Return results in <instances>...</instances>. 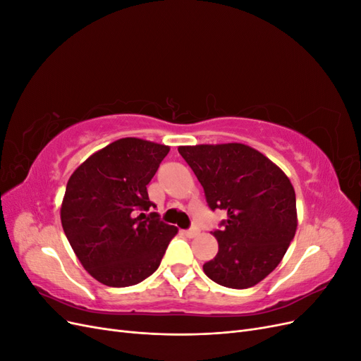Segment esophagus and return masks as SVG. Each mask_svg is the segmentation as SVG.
<instances>
[{"label": "esophagus", "instance_id": "esophagus-1", "mask_svg": "<svg viewBox=\"0 0 361 361\" xmlns=\"http://www.w3.org/2000/svg\"><path fill=\"white\" fill-rule=\"evenodd\" d=\"M185 233H187V236H190V238H194V236L199 235V228H197V227H191V228H188V231L185 232Z\"/></svg>", "mask_w": 361, "mask_h": 361}]
</instances>
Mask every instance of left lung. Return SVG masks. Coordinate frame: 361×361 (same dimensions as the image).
Wrapping results in <instances>:
<instances>
[{"label": "left lung", "instance_id": "1", "mask_svg": "<svg viewBox=\"0 0 361 361\" xmlns=\"http://www.w3.org/2000/svg\"><path fill=\"white\" fill-rule=\"evenodd\" d=\"M212 211L227 220L212 235L216 256L203 265L218 285L247 289L277 268L297 232V202L289 178L259 150L243 143L179 146Z\"/></svg>", "mask_w": 361, "mask_h": 361}]
</instances>
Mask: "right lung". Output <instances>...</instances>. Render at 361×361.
Masks as SVG:
<instances>
[{
    "instance_id": "1",
    "label": "right lung",
    "mask_w": 361,
    "mask_h": 361,
    "mask_svg": "<svg viewBox=\"0 0 361 361\" xmlns=\"http://www.w3.org/2000/svg\"><path fill=\"white\" fill-rule=\"evenodd\" d=\"M169 150L154 141L120 138L94 152L68 180L63 231L84 269L105 286H133L154 274L178 233L157 212L146 214L155 207L146 187Z\"/></svg>"
}]
</instances>
